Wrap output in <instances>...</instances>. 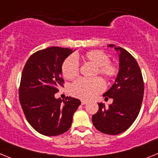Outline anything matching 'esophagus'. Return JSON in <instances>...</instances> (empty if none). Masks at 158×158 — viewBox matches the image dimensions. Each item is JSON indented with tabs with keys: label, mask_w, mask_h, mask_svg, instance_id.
I'll return each instance as SVG.
<instances>
[{
	"label": "esophagus",
	"mask_w": 158,
	"mask_h": 158,
	"mask_svg": "<svg viewBox=\"0 0 158 158\" xmlns=\"http://www.w3.org/2000/svg\"><path fill=\"white\" fill-rule=\"evenodd\" d=\"M81 102V104H82V105H84V104H87V101H86V100H82Z\"/></svg>",
	"instance_id": "esophagus-1"
}]
</instances>
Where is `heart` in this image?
<instances>
[{"mask_svg": "<svg viewBox=\"0 0 158 158\" xmlns=\"http://www.w3.org/2000/svg\"><path fill=\"white\" fill-rule=\"evenodd\" d=\"M78 58L84 63L90 64L94 67L93 77L99 75L106 82H111L115 80L118 75V65L110 62L108 54L100 50H92L80 56L69 57L64 60L62 65V73L67 80H73L79 74V65L77 61ZM104 87V83L98 77L92 80L79 79L72 84L70 93L77 98L89 100L103 91Z\"/></svg>", "mask_w": 158, "mask_h": 158, "instance_id": "b5f03b06", "label": "heart"}]
</instances>
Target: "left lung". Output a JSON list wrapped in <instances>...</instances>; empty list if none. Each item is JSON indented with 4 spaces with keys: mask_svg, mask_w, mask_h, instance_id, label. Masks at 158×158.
Returning <instances> with one entry per match:
<instances>
[{
    "mask_svg": "<svg viewBox=\"0 0 158 158\" xmlns=\"http://www.w3.org/2000/svg\"><path fill=\"white\" fill-rule=\"evenodd\" d=\"M118 52L119 70L111 89L103 96L111 98L113 103L107 107L98 103V111L93 115V123L99 131L107 135H118L132 125L141 109L144 82L139 65L128 51L114 44Z\"/></svg>",
    "mask_w": 158,
    "mask_h": 158,
    "instance_id": "8db88e82",
    "label": "left lung"
}]
</instances>
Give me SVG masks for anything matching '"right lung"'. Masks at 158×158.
<instances>
[{
    "label": "right lung",
    "mask_w": 158,
    "mask_h": 158,
    "mask_svg": "<svg viewBox=\"0 0 158 158\" xmlns=\"http://www.w3.org/2000/svg\"><path fill=\"white\" fill-rule=\"evenodd\" d=\"M73 52L69 48L51 47L31 55L23 67L19 89V102L25 117L39 133L56 136L70 128L73 115L81 104L78 99H56L63 86L62 65Z\"/></svg>",
    "instance_id": "add662e5"
}]
</instances>
